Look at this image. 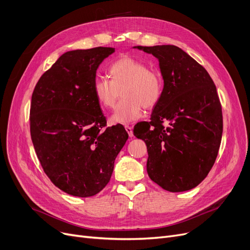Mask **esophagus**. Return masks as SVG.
<instances>
[{
    "instance_id": "1",
    "label": "esophagus",
    "mask_w": 250,
    "mask_h": 250,
    "mask_svg": "<svg viewBox=\"0 0 250 250\" xmlns=\"http://www.w3.org/2000/svg\"><path fill=\"white\" fill-rule=\"evenodd\" d=\"M125 128L126 133L128 134V136H129V137H133V136H134V134H133V128H132V126H129V125H125Z\"/></svg>"
}]
</instances>
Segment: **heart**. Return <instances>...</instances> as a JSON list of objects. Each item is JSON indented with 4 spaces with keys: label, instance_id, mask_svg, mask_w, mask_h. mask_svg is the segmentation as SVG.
<instances>
[{
    "label": "heart",
    "instance_id": "heart-1",
    "mask_svg": "<svg viewBox=\"0 0 250 250\" xmlns=\"http://www.w3.org/2000/svg\"><path fill=\"white\" fill-rule=\"evenodd\" d=\"M110 80L96 78L93 94L104 109H112L117 99H124L110 117L113 125H126L138 121L143 115V107L153 108L159 102L163 92V80L143 62L124 57L113 62L108 69Z\"/></svg>",
    "mask_w": 250,
    "mask_h": 250
}]
</instances>
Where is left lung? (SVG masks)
<instances>
[{
    "label": "left lung",
    "mask_w": 250,
    "mask_h": 250,
    "mask_svg": "<svg viewBox=\"0 0 250 250\" xmlns=\"http://www.w3.org/2000/svg\"><path fill=\"white\" fill-rule=\"evenodd\" d=\"M134 47L158 59L164 81L151 121L134 127L147 145L148 175L165 190H189L207 177L219 152L223 115L216 86L203 65L175 45Z\"/></svg>",
    "instance_id": "8db88e82"
}]
</instances>
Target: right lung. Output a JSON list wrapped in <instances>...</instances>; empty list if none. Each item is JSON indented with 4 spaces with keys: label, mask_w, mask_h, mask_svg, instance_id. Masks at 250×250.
Returning a JSON list of instances; mask_svg holds the SVG:
<instances>
[{
    "label": "right lung",
    "mask_w": 250,
    "mask_h": 250,
    "mask_svg": "<svg viewBox=\"0 0 250 250\" xmlns=\"http://www.w3.org/2000/svg\"><path fill=\"white\" fill-rule=\"evenodd\" d=\"M113 47L64 52L39 79L31 97L30 134L43 171L61 190L87 198L110 180L128 138L122 125L106 126L93 94L96 71Z\"/></svg>",
    "instance_id": "1"
}]
</instances>
